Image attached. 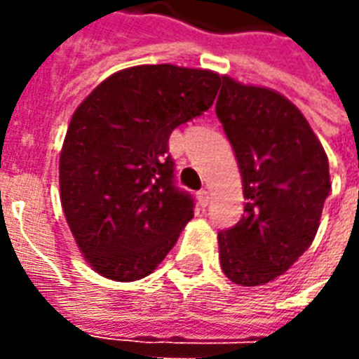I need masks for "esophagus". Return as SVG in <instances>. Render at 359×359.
<instances>
[{"instance_id":"esophagus-1","label":"esophagus","mask_w":359,"mask_h":359,"mask_svg":"<svg viewBox=\"0 0 359 359\" xmlns=\"http://www.w3.org/2000/svg\"><path fill=\"white\" fill-rule=\"evenodd\" d=\"M198 203H200L202 208H205V205L210 203V192H208V190H200V192H198Z\"/></svg>"}]
</instances>
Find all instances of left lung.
I'll return each mask as SVG.
<instances>
[{
	"mask_svg": "<svg viewBox=\"0 0 359 359\" xmlns=\"http://www.w3.org/2000/svg\"><path fill=\"white\" fill-rule=\"evenodd\" d=\"M234 149L244 213L217 234L221 269L241 286L283 275L311 246L331 190L321 142L285 95L223 76L215 105Z\"/></svg>",
	"mask_w": 359,
	"mask_h": 359,
	"instance_id": "left-lung-1",
	"label": "left lung"
}]
</instances>
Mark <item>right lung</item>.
Segmentation results:
<instances>
[{"label":"right lung","mask_w":359,"mask_h":359,"mask_svg":"<svg viewBox=\"0 0 359 359\" xmlns=\"http://www.w3.org/2000/svg\"><path fill=\"white\" fill-rule=\"evenodd\" d=\"M219 86L205 69L138 65L76 107L59 157L61 205L102 277H148L194 217L192 196L175 184L169 136L210 109Z\"/></svg>","instance_id":"right-lung-1"}]
</instances>
